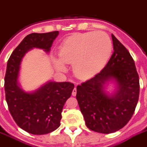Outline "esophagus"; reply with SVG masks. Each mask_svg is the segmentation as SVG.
<instances>
[{
  "mask_svg": "<svg viewBox=\"0 0 147 147\" xmlns=\"http://www.w3.org/2000/svg\"><path fill=\"white\" fill-rule=\"evenodd\" d=\"M76 94H77V89H76V88H74V89L72 90V96H76Z\"/></svg>",
  "mask_w": 147,
  "mask_h": 147,
  "instance_id": "esophagus-1",
  "label": "esophagus"
}]
</instances>
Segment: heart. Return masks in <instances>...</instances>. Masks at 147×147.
Returning <instances> with one entry per match:
<instances>
[{
  "instance_id": "b5f03b06",
  "label": "heart",
  "mask_w": 147,
  "mask_h": 147,
  "mask_svg": "<svg viewBox=\"0 0 147 147\" xmlns=\"http://www.w3.org/2000/svg\"><path fill=\"white\" fill-rule=\"evenodd\" d=\"M110 38L102 32H88L69 36L59 48L60 59H53L59 69H64V63L72 64L78 78L88 79L96 75L109 61L112 52Z\"/></svg>"
}]
</instances>
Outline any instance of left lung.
<instances>
[{"instance_id": "left-lung-1", "label": "left lung", "mask_w": 147, "mask_h": 147, "mask_svg": "<svg viewBox=\"0 0 147 147\" xmlns=\"http://www.w3.org/2000/svg\"><path fill=\"white\" fill-rule=\"evenodd\" d=\"M114 52L105 68L77 86L76 98L89 129L111 134L123 128L132 117L139 97V77L129 51L112 34ZM115 79L119 90L109 97L103 85Z\"/></svg>"}]
</instances>
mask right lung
Wrapping results in <instances>:
<instances>
[{
    "label": "right lung",
    "instance_id": "add662e5",
    "mask_svg": "<svg viewBox=\"0 0 147 147\" xmlns=\"http://www.w3.org/2000/svg\"><path fill=\"white\" fill-rule=\"evenodd\" d=\"M59 31L27 35L12 52L6 67L4 88L9 110L17 125L34 135L49 134L60 125L61 112L70 97L73 83L49 82L33 93H26L17 81L20 64L32 48L49 52Z\"/></svg>",
    "mask_w": 147,
    "mask_h": 147
}]
</instances>
